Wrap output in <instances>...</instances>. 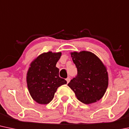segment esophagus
Instances as JSON below:
<instances>
[{"label": "esophagus", "instance_id": "1", "mask_svg": "<svg viewBox=\"0 0 129 129\" xmlns=\"http://www.w3.org/2000/svg\"><path fill=\"white\" fill-rule=\"evenodd\" d=\"M70 78H69V77H68L67 78H66V81H67V83H69V82H70Z\"/></svg>", "mask_w": 129, "mask_h": 129}]
</instances>
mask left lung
Instances as JSON below:
<instances>
[{
  "label": "left lung",
  "mask_w": 129,
  "mask_h": 129,
  "mask_svg": "<svg viewBox=\"0 0 129 129\" xmlns=\"http://www.w3.org/2000/svg\"><path fill=\"white\" fill-rule=\"evenodd\" d=\"M71 56L78 73L68 86L83 104L96 102L102 98L108 87V76L106 67L91 52H73L71 53Z\"/></svg>",
  "instance_id": "8db88e82"
}]
</instances>
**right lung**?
I'll use <instances>...</instances> for the list:
<instances>
[{"label": "right lung", "instance_id": "1", "mask_svg": "<svg viewBox=\"0 0 129 129\" xmlns=\"http://www.w3.org/2000/svg\"><path fill=\"white\" fill-rule=\"evenodd\" d=\"M61 53H44L30 63L27 73V84L32 98L39 104H49L59 86L67 84L59 76L56 65Z\"/></svg>", "mask_w": 129, "mask_h": 129}]
</instances>
